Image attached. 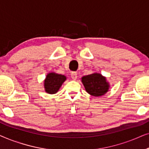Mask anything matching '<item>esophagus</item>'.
Returning <instances> with one entry per match:
<instances>
[{
  "instance_id": "esophagus-1",
  "label": "esophagus",
  "mask_w": 149,
  "mask_h": 149,
  "mask_svg": "<svg viewBox=\"0 0 149 149\" xmlns=\"http://www.w3.org/2000/svg\"><path fill=\"white\" fill-rule=\"evenodd\" d=\"M71 77L73 80H76L77 79V73L76 72H72L71 73Z\"/></svg>"
}]
</instances>
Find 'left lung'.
<instances>
[{
  "label": "left lung",
  "instance_id": "left-lung-1",
  "mask_svg": "<svg viewBox=\"0 0 149 149\" xmlns=\"http://www.w3.org/2000/svg\"><path fill=\"white\" fill-rule=\"evenodd\" d=\"M81 81L87 92L95 97L104 95L110 87L106 77L100 73H93L83 77Z\"/></svg>",
  "mask_w": 149,
  "mask_h": 149
}]
</instances>
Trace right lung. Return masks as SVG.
<instances>
[{
	"label": "right lung",
	"mask_w": 149,
	"mask_h": 149,
	"mask_svg": "<svg viewBox=\"0 0 149 149\" xmlns=\"http://www.w3.org/2000/svg\"><path fill=\"white\" fill-rule=\"evenodd\" d=\"M66 79V77L64 75L55 72L49 73L44 81L45 90L49 94L57 93Z\"/></svg>",
	"instance_id": "right-lung-1"
}]
</instances>
